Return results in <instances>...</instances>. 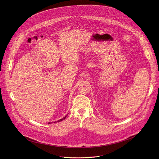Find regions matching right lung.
<instances>
[{"mask_svg":"<svg viewBox=\"0 0 159 159\" xmlns=\"http://www.w3.org/2000/svg\"><path fill=\"white\" fill-rule=\"evenodd\" d=\"M66 117H67V116H66L65 117H64L62 119H59V120H58L57 121H55V122H54V123H56V122H61V121H62V120H63L64 119H65L66 118ZM51 123H52V122H48V124H51Z\"/></svg>","mask_w":159,"mask_h":159,"instance_id":"obj_1","label":"right lung"}]
</instances>
